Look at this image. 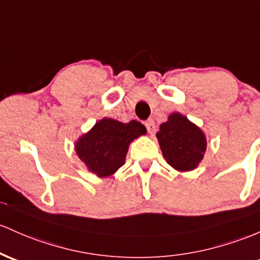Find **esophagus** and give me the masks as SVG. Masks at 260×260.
<instances>
[{"label": "esophagus", "instance_id": "esophagus-1", "mask_svg": "<svg viewBox=\"0 0 260 260\" xmlns=\"http://www.w3.org/2000/svg\"><path fill=\"white\" fill-rule=\"evenodd\" d=\"M144 124H145V128H147V131L149 132V135H154V133H155L156 127H155V122H154L153 119H148Z\"/></svg>", "mask_w": 260, "mask_h": 260}]
</instances>
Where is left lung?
<instances>
[{
  "mask_svg": "<svg viewBox=\"0 0 260 260\" xmlns=\"http://www.w3.org/2000/svg\"><path fill=\"white\" fill-rule=\"evenodd\" d=\"M168 164L176 170L195 169L206 152V138L198 125L180 113H173L156 133Z\"/></svg>",
  "mask_w": 260,
  "mask_h": 260,
  "instance_id": "8db88e82",
  "label": "left lung"
}]
</instances>
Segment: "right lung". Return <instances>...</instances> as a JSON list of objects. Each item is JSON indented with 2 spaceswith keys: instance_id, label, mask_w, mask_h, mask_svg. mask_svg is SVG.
Segmentation results:
<instances>
[{
  "instance_id": "1",
  "label": "right lung",
  "mask_w": 260,
  "mask_h": 260,
  "mask_svg": "<svg viewBox=\"0 0 260 260\" xmlns=\"http://www.w3.org/2000/svg\"><path fill=\"white\" fill-rule=\"evenodd\" d=\"M145 133L144 125L135 119L122 123L112 118H104L79 139L75 149L91 173L105 178L124 164L128 145Z\"/></svg>"
}]
</instances>
